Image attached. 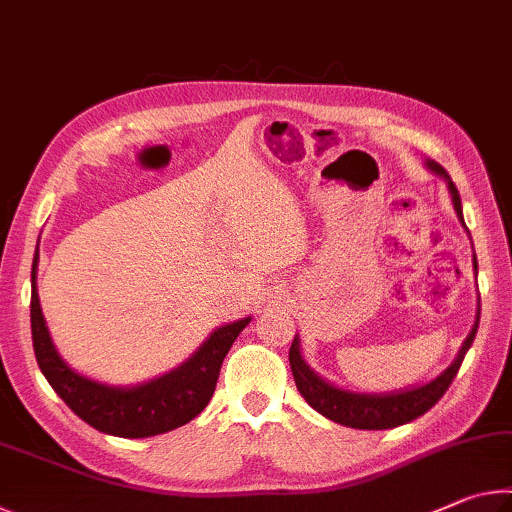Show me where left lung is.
<instances>
[{"mask_svg": "<svg viewBox=\"0 0 512 512\" xmlns=\"http://www.w3.org/2000/svg\"><path fill=\"white\" fill-rule=\"evenodd\" d=\"M429 169L436 171L438 176L447 178L456 214L458 219L463 221L461 196H458L456 185L449 180L447 171L440 167V164H433V162H429ZM474 268H476V257H474ZM476 327H479V316H476L472 332L467 334V339L463 341V348L458 350V357L454 359L452 366L443 372V375H438L436 379L429 381V384L411 388V391H402V393L359 395V393L341 391V388L327 384V381L320 379L314 370H309L305 359L300 357L298 339H293L291 343L289 363H291V372H293V379H296L300 395L305 397L311 409H316L320 415H325V418L352 429H368V431L393 429V427H400V424L420 418V415L427 413L431 406L447 393L449 384H452L458 368H461L467 350H470V345L474 343Z\"/></svg>", "mask_w": 512, "mask_h": 512, "instance_id": "1", "label": "left lung"}]
</instances>
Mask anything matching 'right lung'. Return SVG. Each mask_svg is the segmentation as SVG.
<instances>
[{
    "instance_id": "right-lung-1",
    "label": "right lung",
    "mask_w": 512,
    "mask_h": 512,
    "mask_svg": "<svg viewBox=\"0 0 512 512\" xmlns=\"http://www.w3.org/2000/svg\"><path fill=\"white\" fill-rule=\"evenodd\" d=\"M38 253L31 268V336L42 375L69 409L101 433L119 438H149L194 420L212 400L225 354L250 318L214 329L192 359L164 377L135 388H112L76 375L51 343L36 289Z\"/></svg>"
}]
</instances>
